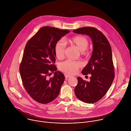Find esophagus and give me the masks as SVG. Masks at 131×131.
I'll return each mask as SVG.
<instances>
[{"mask_svg": "<svg viewBox=\"0 0 131 131\" xmlns=\"http://www.w3.org/2000/svg\"><path fill=\"white\" fill-rule=\"evenodd\" d=\"M65 77L66 79L67 80V79H68V78H70V77H71V76H70V75H67V74H66V75H65Z\"/></svg>", "mask_w": 131, "mask_h": 131, "instance_id": "34e87169", "label": "esophagus"}]
</instances>
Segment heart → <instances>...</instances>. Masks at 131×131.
Masks as SVG:
<instances>
[{
  "instance_id": "1",
  "label": "heart",
  "mask_w": 131,
  "mask_h": 131,
  "mask_svg": "<svg viewBox=\"0 0 131 131\" xmlns=\"http://www.w3.org/2000/svg\"><path fill=\"white\" fill-rule=\"evenodd\" d=\"M65 41L71 46H75L81 51V54L84 57H88L90 54V50L87 48L89 42L85 36L78 35L72 38L67 39ZM65 46L61 40L58 41L54 47V52L56 57L58 59H62L65 53ZM82 66V64L80 61H72L66 60L62 62L59 65L60 70L68 75L75 74L78 69Z\"/></svg>"
}]
</instances>
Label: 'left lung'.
<instances>
[{
  "label": "left lung",
  "instance_id": "1",
  "mask_svg": "<svg viewBox=\"0 0 131 131\" xmlns=\"http://www.w3.org/2000/svg\"><path fill=\"white\" fill-rule=\"evenodd\" d=\"M73 31L89 36L93 44L92 54L82 71L84 75L91 74L90 81L87 82L78 77V83L74 89L78 99L86 103L93 104L104 96L114 79L111 47L106 36L95 27H84Z\"/></svg>",
  "mask_w": 131,
  "mask_h": 131
}]
</instances>
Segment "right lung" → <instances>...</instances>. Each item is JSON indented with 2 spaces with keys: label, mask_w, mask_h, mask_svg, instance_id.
<instances>
[{
  "label": "right lung",
  "mask_w": 131,
  "mask_h": 131,
  "mask_svg": "<svg viewBox=\"0 0 131 131\" xmlns=\"http://www.w3.org/2000/svg\"><path fill=\"white\" fill-rule=\"evenodd\" d=\"M70 30L51 26L41 27L27 42L19 70L22 84L30 96L41 104H47L58 96L65 80L57 71L54 47ZM55 72L52 78L48 76Z\"/></svg>",
  "instance_id": "obj_1"
}]
</instances>
